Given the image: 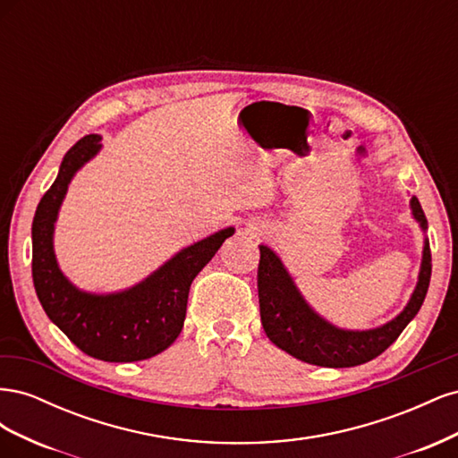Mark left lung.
Masks as SVG:
<instances>
[{"label":"left lung","mask_w":458,"mask_h":458,"mask_svg":"<svg viewBox=\"0 0 458 458\" xmlns=\"http://www.w3.org/2000/svg\"><path fill=\"white\" fill-rule=\"evenodd\" d=\"M411 210L420 229L426 231L428 221L417 197L411 199ZM429 276H432V254H429L428 239H424L419 283L405 310L382 327L345 330L318 315L301 296L281 258L269 246L259 244L258 296L261 325L276 348L303 363L330 369L363 365L390 348L419 313L428 293Z\"/></svg>","instance_id":"1"}]
</instances>
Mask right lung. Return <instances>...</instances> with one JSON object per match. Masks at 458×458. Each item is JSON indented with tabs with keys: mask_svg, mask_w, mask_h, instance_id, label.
I'll return each instance as SVG.
<instances>
[{
	"mask_svg": "<svg viewBox=\"0 0 458 458\" xmlns=\"http://www.w3.org/2000/svg\"><path fill=\"white\" fill-rule=\"evenodd\" d=\"M101 150L99 135H86L66 152L59 175L41 197L32 221V279L41 308L71 342L108 363L155 357L183 328L191 283L234 233L221 229L164 263L145 281L113 294H93L66 279L53 250V231L76 172Z\"/></svg>",
	"mask_w": 458,
	"mask_h": 458,
	"instance_id": "add662e5",
	"label": "right lung"
}]
</instances>
